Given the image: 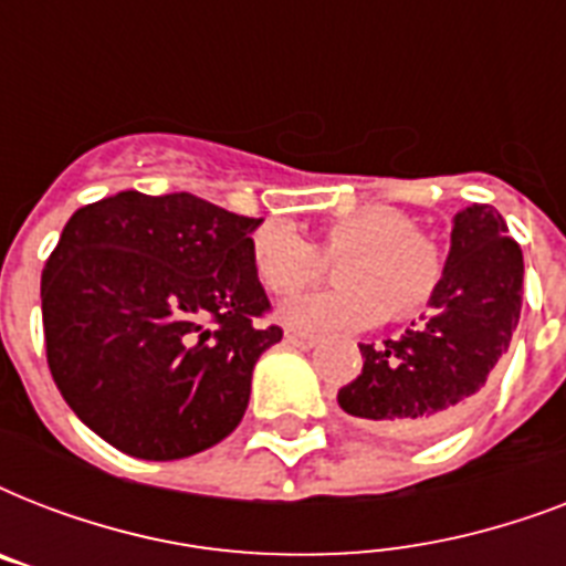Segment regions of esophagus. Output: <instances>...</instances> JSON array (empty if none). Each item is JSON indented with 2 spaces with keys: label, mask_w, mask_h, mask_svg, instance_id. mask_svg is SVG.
I'll return each mask as SVG.
<instances>
[{
  "label": "esophagus",
  "mask_w": 566,
  "mask_h": 566,
  "mask_svg": "<svg viewBox=\"0 0 566 566\" xmlns=\"http://www.w3.org/2000/svg\"><path fill=\"white\" fill-rule=\"evenodd\" d=\"M284 340L291 346H300V349H314V346H317V337L305 335V332H296V328H287V332H284Z\"/></svg>",
  "instance_id": "obj_1"
}]
</instances>
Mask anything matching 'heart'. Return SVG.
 Instances as JSON below:
<instances>
[{"label": "heart", "mask_w": 566, "mask_h": 566, "mask_svg": "<svg viewBox=\"0 0 566 566\" xmlns=\"http://www.w3.org/2000/svg\"><path fill=\"white\" fill-rule=\"evenodd\" d=\"M319 249L326 258L344 255L335 270L340 287L279 305V319L287 326L323 332L376 326L385 314L411 317L429 305L443 279L440 249L417 231L411 213L390 205H370L332 220ZM249 255L258 282L270 293H296L326 273L317 247L273 222L252 234Z\"/></svg>", "instance_id": "heart-1"}]
</instances>
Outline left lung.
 Listing matches in <instances>:
<instances>
[{"mask_svg":"<svg viewBox=\"0 0 566 566\" xmlns=\"http://www.w3.org/2000/svg\"><path fill=\"white\" fill-rule=\"evenodd\" d=\"M523 308V252L491 205L452 217L449 255L420 326L361 346V376L337 390L346 413L402 438L452 429L482 402Z\"/></svg>","mask_w":566,"mask_h":566,"instance_id":"8db88e82","label":"left lung"}]
</instances>
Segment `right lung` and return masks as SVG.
Instances as JSON below:
<instances>
[{"label":"right lung","mask_w":566,"mask_h":566,"mask_svg":"<svg viewBox=\"0 0 566 566\" xmlns=\"http://www.w3.org/2000/svg\"><path fill=\"white\" fill-rule=\"evenodd\" d=\"M261 220L193 193L84 205L40 279L49 370L111 447L176 461L238 429L279 326L249 255Z\"/></svg>","instance_id":"obj_1"}]
</instances>
